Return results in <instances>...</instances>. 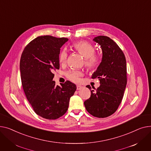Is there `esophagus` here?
Returning a JSON list of instances; mask_svg holds the SVG:
<instances>
[{"instance_id":"1","label":"esophagus","mask_w":151,"mask_h":151,"mask_svg":"<svg viewBox=\"0 0 151 151\" xmlns=\"http://www.w3.org/2000/svg\"><path fill=\"white\" fill-rule=\"evenodd\" d=\"M83 87V86H81V85H77V90H81V89H82Z\"/></svg>"}]
</instances>
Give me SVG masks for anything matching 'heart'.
<instances>
[{"label": "heart", "instance_id": "b5f03b06", "mask_svg": "<svg viewBox=\"0 0 151 151\" xmlns=\"http://www.w3.org/2000/svg\"><path fill=\"white\" fill-rule=\"evenodd\" d=\"M74 49L81 54L85 58V64L88 68H94L99 63V58L94 54L95 49L91 44L84 41L76 42L73 44ZM68 57L66 50H63L59 55L60 63H63L66 61ZM67 78L73 82H78L80 77L82 76L83 74L81 71L77 70H69L66 73Z\"/></svg>", "mask_w": 151, "mask_h": 151}]
</instances>
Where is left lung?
Wrapping results in <instances>:
<instances>
[{
	"mask_svg": "<svg viewBox=\"0 0 151 151\" xmlns=\"http://www.w3.org/2000/svg\"><path fill=\"white\" fill-rule=\"evenodd\" d=\"M93 41L102 51L100 65L92 78H99L100 86L91 90V96L84 102L87 111L97 118H106L118 109L127 85L126 60L118 44L108 37L99 36ZM86 87L91 90L90 85Z\"/></svg>",
	"mask_w": 151,
	"mask_h": 151,
	"instance_id": "obj_1",
	"label": "left lung"
}]
</instances>
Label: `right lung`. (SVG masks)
<instances>
[{"label": "right lung", "mask_w": 151, "mask_h": 151, "mask_svg": "<svg viewBox=\"0 0 151 151\" xmlns=\"http://www.w3.org/2000/svg\"><path fill=\"white\" fill-rule=\"evenodd\" d=\"M66 38L41 36L27 46L20 61L21 78L27 99L39 116L56 119L67 111L70 97L76 85L66 81L56 85L54 70L60 69V48Z\"/></svg>", "instance_id": "1"}]
</instances>
